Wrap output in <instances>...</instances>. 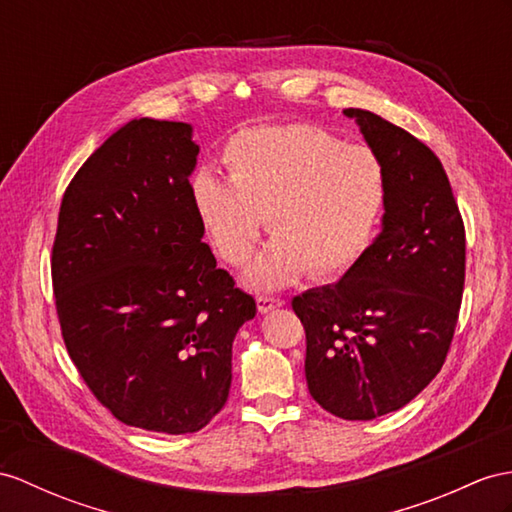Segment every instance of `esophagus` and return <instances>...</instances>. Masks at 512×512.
<instances>
[{
    "mask_svg": "<svg viewBox=\"0 0 512 512\" xmlns=\"http://www.w3.org/2000/svg\"><path fill=\"white\" fill-rule=\"evenodd\" d=\"M282 306H284V299H280V297H267V295H260L258 297V310L263 315L271 313V310H278Z\"/></svg>",
    "mask_w": 512,
    "mask_h": 512,
    "instance_id": "1",
    "label": "esophagus"
}]
</instances>
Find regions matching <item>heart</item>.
Wrapping results in <instances>:
<instances>
[{
  "mask_svg": "<svg viewBox=\"0 0 512 512\" xmlns=\"http://www.w3.org/2000/svg\"><path fill=\"white\" fill-rule=\"evenodd\" d=\"M223 165L228 180L199 173L193 199L219 256L236 267L267 217L273 239L247 269L249 286L280 289L306 269L339 276L367 252L386 204V171L369 147L313 123L252 126L223 147Z\"/></svg>",
  "mask_w": 512,
  "mask_h": 512,
  "instance_id": "heart-1",
  "label": "heart"
}]
</instances>
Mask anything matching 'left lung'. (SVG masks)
I'll use <instances>...</instances> for the list:
<instances>
[{
  "instance_id": "left-lung-1",
  "label": "left lung",
  "mask_w": 512,
  "mask_h": 512,
  "mask_svg": "<svg viewBox=\"0 0 512 512\" xmlns=\"http://www.w3.org/2000/svg\"><path fill=\"white\" fill-rule=\"evenodd\" d=\"M343 115L384 165L382 230L339 282L297 295L293 310L313 400L369 421L406 406L445 363L465 286V226L428 145L369 110Z\"/></svg>"
}]
</instances>
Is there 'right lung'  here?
Instances as JSON below:
<instances>
[{"mask_svg":"<svg viewBox=\"0 0 512 512\" xmlns=\"http://www.w3.org/2000/svg\"><path fill=\"white\" fill-rule=\"evenodd\" d=\"M182 121L132 119L67 186L52 249L62 339L93 395L128 426L186 434L223 408L232 343L254 319L204 239Z\"/></svg>","mask_w":512,"mask_h":512,"instance_id":"right-lung-1","label":"right lung"}]
</instances>
